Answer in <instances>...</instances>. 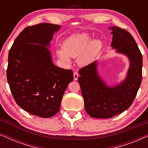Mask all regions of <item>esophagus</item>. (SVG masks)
<instances>
[{"label":"esophagus","mask_w":148,"mask_h":148,"mask_svg":"<svg viewBox=\"0 0 148 148\" xmlns=\"http://www.w3.org/2000/svg\"><path fill=\"white\" fill-rule=\"evenodd\" d=\"M73 77H74V79L75 80V81L78 79V77H79V74H78V73H77V72L75 71V72L73 73Z\"/></svg>","instance_id":"1"}]
</instances>
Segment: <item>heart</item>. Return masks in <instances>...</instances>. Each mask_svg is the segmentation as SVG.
<instances>
[{
  "mask_svg": "<svg viewBox=\"0 0 148 148\" xmlns=\"http://www.w3.org/2000/svg\"><path fill=\"white\" fill-rule=\"evenodd\" d=\"M91 37L87 34L72 36L62 44V49L57 50L58 57L70 62V57H78L80 65H88L94 61L102 48V42L99 40L90 42Z\"/></svg>",
  "mask_w": 148,
  "mask_h": 148,
  "instance_id": "heart-1",
  "label": "heart"
}]
</instances>
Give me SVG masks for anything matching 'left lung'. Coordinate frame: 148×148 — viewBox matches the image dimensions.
Listing matches in <instances>:
<instances>
[{"mask_svg":"<svg viewBox=\"0 0 148 148\" xmlns=\"http://www.w3.org/2000/svg\"><path fill=\"white\" fill-rule=\"evenodd\" d=\"M110 29L113 35L111 46L129 58L130 66L125 80L114 87L107 86L98 75L96 61L79 71L78 82L85 108L94 118L109 119L129 108L142 79L143 58L135 39L122 28L112 26Z\"/></svg>","mask_w":148,"mask_h":148,"instance_id":"8db88e82","label":"left lung"}]
</instances>
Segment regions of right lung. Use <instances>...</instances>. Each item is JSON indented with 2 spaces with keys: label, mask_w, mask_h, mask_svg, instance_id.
<instances>
[{
  "label": "right lung",
  "mask_w": 148,
  "mask_h": 148,
  "mask_svg": "<svg viewBox=\"0 0 148 148\" xmlns=\"http://www.w3.org/2000/svg\"><path fill=\"white\" fill-rule=\"evenodd\" d=\"M60 26L42 23L25 27L9 52L7 81L15 102L24 110L49 118L60 110L72 70L54 65L48 46Z\"/></svg>",
  "instance_id": "obj_1"
}]
</instances>
